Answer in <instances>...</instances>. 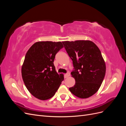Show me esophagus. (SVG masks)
<instances>
[{
	"label": "esophagus",
	"instance_id": "esophagus-1",
	"mask_svg": "<svg viewBox=\"0 0 126 126\" xmlns=\"http://www.w3.org/2000/svg\"><path fill=\"white\" fill-rule=\"evenodd\" d=\"M69 76H70V73H69V72H68L67 74H64V78H68V77H69Z\"/></svg>",
	"mask_w": 126,
	"mask_h": 126
}]
</instances>
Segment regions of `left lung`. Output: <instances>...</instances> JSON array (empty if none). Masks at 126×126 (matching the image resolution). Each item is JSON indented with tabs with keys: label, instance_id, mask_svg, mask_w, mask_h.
Instances as JSON below:
<instances>
[{
	"label": "left lung",
	"instance_id": "8db88e82",
	"mask_svg": "<svg viewBox=\"0 0 126 126\" xmlns=\"http://www.w3.org/2000/svg\"><path fill=\"white\" fill-rule=\"evenodd\" d=\"M68 55L72 60L71 72L75 85L70 92L80 98L93 96L99 89L106 74V64L99 49L89 40L63 41Z\"/></svg>",
	"mask_w": 126,
	"mask_h": 126
}]
</instances>
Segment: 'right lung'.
<instances>
[{"instance_id": "1", "label": "right lung", "mask_w": 126, "mask_h": 126, "mask_svg": "<svg viewBox=\"0 0 126 126\" xmlns=\"http://www.w3.org/2000/svg\"><path fill=\"white\" fill-rule=\"evenodd\" d=\"M63 47L61 42L40 41L27 52L21 75L25 85L32 95L45 100L55 95L63 80L54 64L55 56Z\"/></svg>"}]
</instances>
